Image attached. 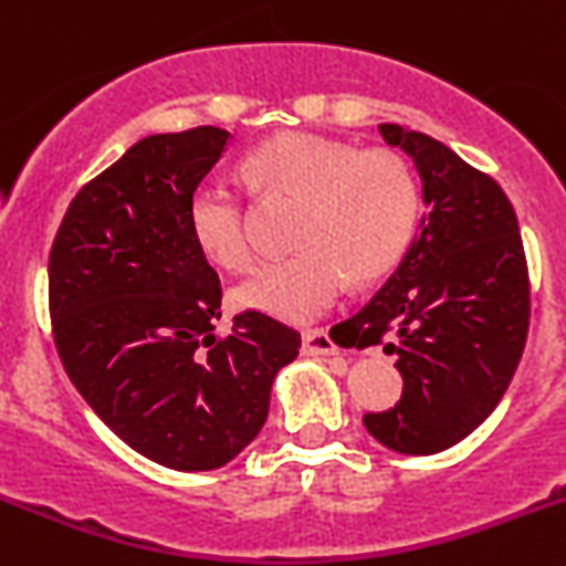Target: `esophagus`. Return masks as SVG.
I'll use <instances>...</instances> for the list:
<instances>
[{"instance_id": "34e87169", "label": "esophagus", "mask_w": 566, "mask_h": 566, "mask_svg": "<svg viewBox=\"0 0 566 566\" xmlns=\"http://www.w3.org/2000/svg\"><path fill=\"white\" fill-rule=\"evenodd\" d=\"M301 352L313 357H326V355H337V346L329 337V332L310 329L301 335Z\"/></svg>"}]
</instances>
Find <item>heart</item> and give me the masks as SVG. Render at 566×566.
Masks as SVG:
<instances>
[{
	"mask_svg": "<svg viewBox=\"0 0 566 566\" xmlns=\"http://www.w3.org/2000/svg\"><path fill=\"white\" fill-rule=\"evenodd\" d=\"M248 181L273 200L301 203L295 248L237 287L242 310L310 324L355 282H371L402 259L419 220V184L394 150H355L310 134H282L245 158ZM189 234L209 262L231 273L256 262L245 195L203 178L187 203Z\"/></svg>",
	"mask_w": 566,
	"mask_h": 566,
	"instance_id": "1",
	"label": "heart"
}]
</instances>
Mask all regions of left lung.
Returning <instances> with one entry per match:
<instances>
[{"label": "left lung", "mask_w": 566, "mask_h": 566, "mask_svg": "<svg viewBox=\"0 0 566 566\" xmlns=\"http://www.w3.org/2000/svg\"><path fill=\"white\" fill-rule=\"evenodd\" d=\"M421 178L419 231L394 276L346 321L355 343L396 355L402 399L363 424L402 455H432L478 430L520 366L531 287L516 211L500 184L455 150L379 125Z\"/></svg>", "instance_id": "obj_1"}]
</instances>
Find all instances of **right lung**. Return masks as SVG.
Listing matches in <instances>:
<instances>
[{
    "instance_id": "1",
    "label": "right lung",
    "mask_w": 566,
    "mask_h": 566,
    "mask_svg": "<svg viewBox=\"0 0 566 566\" xmlns=\"http://www.w3.org/2000/svg\"><path fill=\"white\" fill-rule=\"evenodd\" d=\"M231 134L136 142L69 203L50 253V315L69 379L130 450L178 472L234 461L259 436L301 335L262 313L218 340L220 279L189 234L192 189Z\"/></svg>"
}]
</instances>
